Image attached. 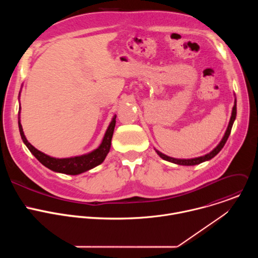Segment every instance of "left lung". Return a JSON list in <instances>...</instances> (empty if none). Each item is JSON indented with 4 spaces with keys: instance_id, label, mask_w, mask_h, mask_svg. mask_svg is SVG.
<instances>
[{
    "instance_id": "8db88e82",
    "label": "left lung",
    "mask_w": 258,
    "mask_h": 258,
    "mask_svg": "<svg viewBox=\"0 0 258 258\" xmlns=\"http://www.w3.org/2000/svg\"><path fill=\"white\" fill-rule=\"evenodd\" d=\"M236 115H237V100L235 99V102H234V107H233V110H232V116H231V119H230V122H229V125H228V128L225 133V136L224 138L222 139V141L219 142V144L215 147V148L209 152L208 154L204 155V156H200V157H196V158H191V159H177V158H173V157H169L163 153H161L160 151L156 150L155 151L157 152V154L164 160L166 161H169V162H172V163H175V164H178V165H197V164H200L204 161H207V160H210L211 158H213L216 154H218V152L222 150L224 148V146L231 134V131H232V127H233V123L236 119Z\"/></svg>"
}]
</instances>
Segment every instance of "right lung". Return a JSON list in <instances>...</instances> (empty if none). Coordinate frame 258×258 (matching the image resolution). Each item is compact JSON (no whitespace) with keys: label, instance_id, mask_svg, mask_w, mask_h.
Returning <instances> with one entry per match:
<instances>
[{"label":"right lung","instance_id":"right-lung-1","mask_svg":"<svg viewBox=\"0 0 258 258\" xmlns=\"http://www.w3.org/2000/svg\"><path fill=\"white\" fill-rule=\"evenodd\" d=\"M19 95H20V93H19ZM19 113H20V111H19ZM115 118H116V115L113 116L111 122H110V124L105 133V136L103 138V141L97 149H95L94 151H92L88 154H85V155L69 157V158H54V157H51V156L39 151L38 149H35L34 147L26 140V138L24 136L22 125L20 123V117H18V126H19V132H20V136H21L23 143L26 145V147L28 148V150L32 153V155L36 159H38L43 165H45L46 167H48L49 169H51L55 172L76 175V174L83 173L85 171H88V170L98 166L105 160L107 154L109 153L110 147H111V140H112L115 122H116Z\"/></svg>","mask_w":258,"mask_h":258}]
</instances>
